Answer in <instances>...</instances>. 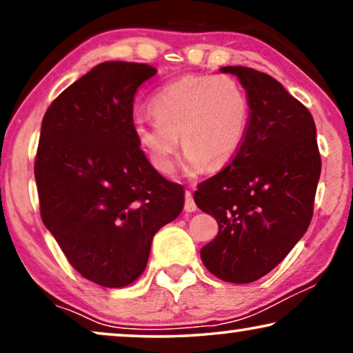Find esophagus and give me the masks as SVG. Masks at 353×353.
Wrapping results in <instances>:
<instances>
[{
    "instance_id": "esophagus-1",
    "label": "esophagus",
    "mask_w": 353,
    "mask_h": 353,
    "mask_svg": "<svg viewBox=\"0 0 353 353\" xmlns=\"http://www.w3.org/2000/svg\"><path fill=\"white\" fill-rule=\"evenodd\" d=\"M197 209L196 202H194V197H192L191 191H186L185 192V212H194Z\"/></svg>"
}]
</instances>
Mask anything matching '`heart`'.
I'll list each match as a JSON object with an SVG mask.
<instances>
[{
  "mask_svg": "<svg viewBox=\"0 0 353 353\" xmlns=\"http://www.w3.org/2000/svg\"><path fill=\"white\" fill-rule=\"evenodd\" d=\"M149 109L154 120L137 119L133 133L161 173L175 167L178 137L190 173L225 165L243 144L249 120L245 93L225 74L180 77L157 91Z\"/></svg>",
  "mask_w": 353,
  "mask_h": 353,
  "instance_id": "heart-1",
  "label": "heart"
}]
</instances>
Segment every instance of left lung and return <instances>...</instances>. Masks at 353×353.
Returning a JSON list of instances; mask_svg holds the SVG:
<instances>
[{
	"label": "left lung",
	"instance_id": "8db88e82",
	"mask_svg": "<svg viewBox=\"0 0 353 353\" xmlns=\"http://www.w3.org/2000/svg\"><path fill=\"white\" fill-rule=\"evenodd\" d=\"M220 70L244 86L249 120L233 161L194 192L219 223L201 259L216 278L245 284L272 272L307 231L321 157L312 114L279 81L250 67Z\"/></svg>",
	"mask_w": 353,
	"mask_h": 353
}]
</instances>
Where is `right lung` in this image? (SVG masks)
I'll use <instances>...</instances> for the list:
<instances>
[{"mask_svg":"<svg viewBox=\"0 0 353 353\" xmlns=\"http://www.w3.org/2000/svg\"><path fill=\"white\" fill-rule=\"evenodd\" d=\"M156 72L103 62L62 91L41 122V220L72 267L104 288L141 276L154 234L185 204L181 185L149 163L133 133L134 93Z\"/></svg>","mask_w":353,"mask_h":353,"instance_id":"add662e5","label":"right lung"}]
</instances>
